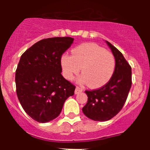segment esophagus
Listing matches in <instances>:
<instances>
[{
  "mask_svg": "<svg viewBox=\"0 0 150 150\" xmlns=\"http://www.w3.org/2000/svg\"><path fill=\"white\" fill-rule=\"evenodd\" d=\"M83 91V89H82L81 88H79V87L76 86V88H75V91H74V93H75V95H77V94L80 93V92H82Z\"/></svg>",
  "mask_w": 150,
  "mask_h": 150,
  "instance_id": "obj_1",
  "label": "esophagus"
}]
</instances>
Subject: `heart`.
<instances>
[{
  "mask_svg": "<svg viewBox=\"0 0 150 150\" xmlns=\"http://www.w3.org/2000/svg\"><path fill=\"white\" fill-rule=\"evenodd\" d=\"M113 55L93 43H83L72 50V55L64 54L61 58V66L64 77L71 80L79 73V84L88 83L92 88L105 85L115 71Z\"/></svg>",
  "mask_w": 150,
  "mask_h": 150,
  "instance_id": "b5f03b06",
  "label": "heart"
}]
</instances>
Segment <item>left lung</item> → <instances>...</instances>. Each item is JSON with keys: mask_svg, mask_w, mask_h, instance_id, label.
I'll return each instance as SVG.
<instances>
[{"mask_svg": "<svg viewBox=\"0 0 150 150\" xmlns=\"http://www.w3.org/2000/svg\"><path fill=\"white\" fill-rule=\"evenodd\" d=\"M115 58V71L110 81L96 90L86 91L88 101L83 107L86 116L94 121L111 120L124 106L132 87V67L122 54L106 40Z\"/></svg>", "mask_w": 150, "mask_h": 150, "instance_id": "8db88e82", "label": "left lung"}]
</instances>
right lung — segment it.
I'll return each instance as SVG.
<instances>
[{"label": "right lung", "instance_id": "add662e5", "mask_svg": "<svg viewBox=\"0 0 150 150\" xmlns=\"http://www.w3.org/2000/svg\"><path fill=\"white\" fill-rule=\"evenodd\" d=\"M74 38L43 39L22 55L16 71L17 96L33 120L49 122L60 114L64 103L76 87L62 75L61 58Z\"/></svg>", "mask_w": 150, "mask_h": 150}]
</instances>
